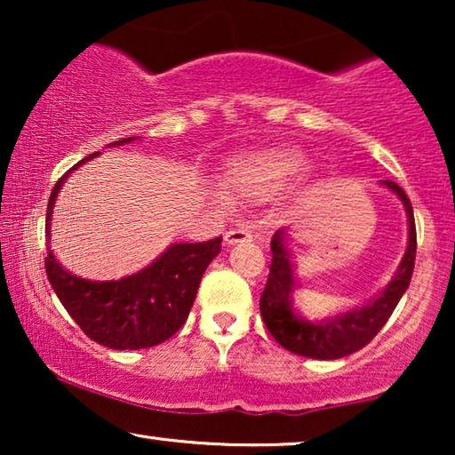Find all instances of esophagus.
<instances>
[{
	"label": "esophagus",
	"mask_w": 455,
	"mask_h": 455,
	"mask_svg": "<svg viewBox=\"0 0 455 455\" xmlns=\"http://www.w3.org/2000/svg\"><path fill=\"white\" fill-rule=\"evenodd\" d=\"M228 246H234V244H240V242H252V234L248 232L246 228H234L229 229L226 234V238H223Z\"/></svg>",
	"instance_id": "esophagus-1"
}]
</instances>
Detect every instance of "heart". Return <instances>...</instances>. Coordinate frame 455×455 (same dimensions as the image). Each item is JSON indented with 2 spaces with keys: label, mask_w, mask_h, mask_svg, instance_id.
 Returning <instances> with one entry per match:
<instances>
[{
  "label": "heart",
  "mask_w": 455,
  "mask_h": 455,
  "mask_svg": "<svg viewBox=\"0 0 455 455\" xmlns=\"http://www.w3.org/2000/svg\"><path fill=\"white\" fill-rule=\"evenodd\" d=\"M304 167L294 148H263L240 157L228 172V184L240 195L265 198L288 186Z\"/></svg>",
  "instance_id": "heart-1"
}]
</instances>
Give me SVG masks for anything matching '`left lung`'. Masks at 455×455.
Wrapping results in <instances>:
<instances>
[{
  "mask_svg": "<svg viewBox=\"0 0 455 455\" xmlns=\"http://www.w3.org/2000/svg\"><path fill=\"white\" fill-rule=\"evenodd\" d=\"M383 188L400 198L408 217V246L391 282L356 307L329 315L325 319L308 321L294 308L296 273L285 244V229H277L271 240V273L260 296V316L267 329L285 350L315 360H335L364 347L394 313L400 298L406 294L416 259L414 211L400 186L383 180Z\"/></svg>",
  "mask_w": 455,
  "mask_h": 455,
  "instance_id": "8db88e82",
  "label": "left lung"
}]
</instances>
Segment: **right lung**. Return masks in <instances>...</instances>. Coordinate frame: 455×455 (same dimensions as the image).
Returning a JSON list of instances; mask_svg holds the SVG:
<instances>
[{
  "instance_id": "right-lung-1",
  "label": "right lung",
  "mask_w": 455,
  "mask_h": 455,
  "mask_svg": "<svg viewBox=\"0 0 455 455\" xmlns=\"http://www.w3.org/2000/svg\"><path fill=\"white\" fill-rule=\"evenodd\" d=\"M134 140H139V136L109 142L108 147L130 145ZM99 155L101 153L97 151L78 161L53 186L47 203V242L52 240V215L61 186L74 170ZM220 251L221 238L196 244L180 242L165 248L151 265L132 275L92 282L66 271L47 246L45 271L60 302L92 341L111 350H140L164 344L184 325L203 273Z\"/></svg>"
}]
</instances>
